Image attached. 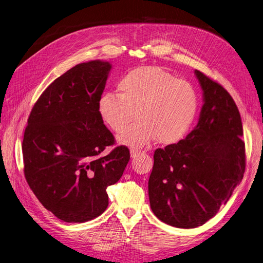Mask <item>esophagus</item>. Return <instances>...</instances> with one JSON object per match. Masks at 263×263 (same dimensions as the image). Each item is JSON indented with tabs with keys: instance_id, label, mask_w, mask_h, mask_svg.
Segmentation results:
<instances>
[{
	"instance_id": "esophagus-1",
	"label": "esophagus",
	"mask_w": 263,
	"mask_h": 263,
	"mask_svg": "<svg viewBox=\"0 0 263 263\" xmlns=\"http://www.w3.org/2000/svg\"><path fill=\"white\" fill-rule=\"evenodd\" d=\"M140 154H141L140 151H135V149H132V151L130 152V155H131L132 158H135V157H137L138 155H140Z\"/></svg>"
}]
</instances>
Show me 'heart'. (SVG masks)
Returning <instances> with one entry per match:
<instances>
[{
  "label": "heart",
  "instance_id": "1",
  "mask_svg": "<svg viewBox=\"0 0 263 263\" xmlns=\"http://www.w3.org/2000/svg\"><path fill=\"white\" fill-rule=\"evenodd\" d=\"M119 94L104 93L97 103L103 122L120 132L133 118L137 122L117 138L120 145L142 148L157 138L162 144L179 141L195 119L199 99L195 87L159 67L134 68L121 77Z\"/></svg>",
  "mask_w": 263,
  "mask_h": 263
}]
</instances>
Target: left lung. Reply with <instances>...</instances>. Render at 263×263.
I'll use <instances>...</instances> for the list:
<instances>
[{"label":"left lung","instance_id":"left-lung-1","mask_svg":"<svg viewBox=\"0 0 263 263\" xmlns=\"http://www.w3.org/2000/svg\"><path fill=\"white\" fill-rule=\"evenodd\" d=\"M202 107L195 128L177 144L157 148L148 180L151 208L162 222L200 227L226 205L245 172V143L237 106L218 82L195 70Z\"/></svg>","mask_w":263,"mask_h":263}]
</instances>
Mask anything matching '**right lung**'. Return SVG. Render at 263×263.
<instances>
[{
    "instance_id": "obj_1",
    "label": "right lung",
    "mask_w": 263,
    "mask_h": 263,
    "mask_svg": "<svg viewBox=\"0 0 263 263\" xmlns=\"http://www.w3.org/2000/svg\"><path fill=\"white\" fill-rule=\"evenodd\" d=\"M108 62L78 64L58 77L39 97L23 141L24 172L44 208L65 222L81 223L108 206L106 189L117 183L130 160L129 148L117 146L97 111Z\"/></svg>"
}]
</instances>
